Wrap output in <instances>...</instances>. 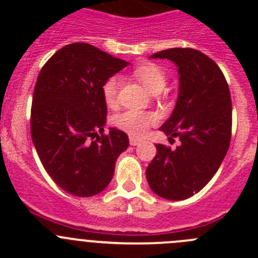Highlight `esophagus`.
I'll list each match as a JSON object with an SVG mask.
<instances>
[{
  "mask_svg": "<svg viewBox=\"0 0 258 258\" xmlns=\"http://www.w3.org/2000/svg\"><path fill=\"white\" fill-rule=\"evenodd\" d=\"M129 142H131L132 146H138V145H141V143H142V140H140V138H134V137H131Z\"/></svg>",
  "mask_w": 258,
  "mask_h": 258,
  "instance_id": "1",
  "label": "esophagus"
}]
</instances>
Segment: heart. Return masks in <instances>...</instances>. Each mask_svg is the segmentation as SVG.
<instances>
[{
	"mask_svg": "<svg viewBox=\"0 0 258 258\" xmlns=\"http://www.w3.org/2000/svg\"><path fill=\"white\" fill-rule=\"evenodd\" d=\"M133 75L150 93H160L165 86V74L160 67L155 63H143L137 66L133 71ZM117 89L118 81L115 77H111L104 83L102 88L103 98L107 106L115 107L117 103ZM156 115L147 111H137V109H127L118 113L115 117V125L126 132L131 136L140 137L149 129L151 125L156 122Z\"/></svg>",
	"mask_w": 258,
	"mask_h": 258,
	"instance_id": "obj_1",
	"label": "heart"
}]
</instances>
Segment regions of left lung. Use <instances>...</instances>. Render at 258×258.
Here are the masks:
<instances>
[{
	"label": "left lung",
	"instance_id": "1",
	"mask_svg": "<svg viewBox=\"0 0 258 258\" xmlns=\"http://www.w3.org/2000/svg\"><path fill=\"white\" fill-rule=\"evenodd\" d=\"M150 58L169 59L179 75L178 99L160 127L178 138L172 150L156 145L146 169L150 187L168 200H183L199 192L216 174L231 141L232 107L229 85L216 61L199 50L173 47Z\"/></svg>",
	"mask_w": 258,
	"mask_h": 258
}]
</instances>
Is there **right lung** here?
Listing matches in <instances>:
<instances>
[{"mask_svg":"<svg viewBox=\"0 0 258 258\" xmlns=\"http://www.w3.org/2000/svg\"><path fill=\"white\" fill-rule=\"evenodd\" d=\"M126 66L93 45L75 42L41 68L32 98V141L47 174L71 195L103 191L118 155L129 146L118 129L103 134L107 104L102 93L107 80Z\"/></svg>","mask_w":258,"mask_h":258,"instance_id":"1","label":"right lung"}]
</instances>
